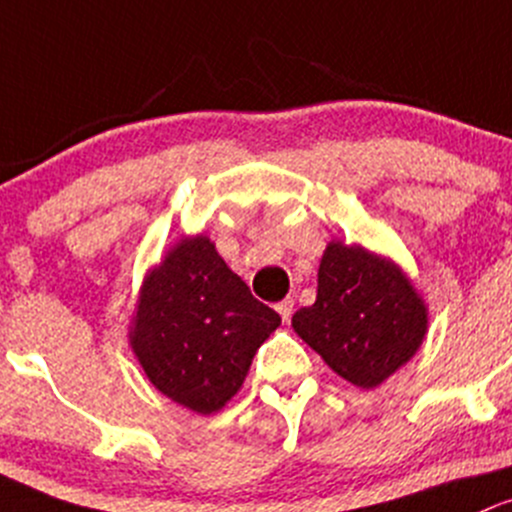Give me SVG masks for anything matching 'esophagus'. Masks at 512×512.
Here are the masks:
<instances>
[{
    "label": "esophagus",
    "mask_w": 512,
    "mask_h": 512,
    "mask_svg": "<svg viewBox=\"0 0 512 512\" xmlns=\"http://www.w3.org/2000/svg\"><path fill=\"white\" fill-rule=\"evenodd\" d=\"M293 305H295V300H293V298H283L281 303L276 305L278 315H281V318L286 320V323H288V320H291V315H293Z\"/></svg>",
    "instance_id": "34e87169"
}]
</instances>
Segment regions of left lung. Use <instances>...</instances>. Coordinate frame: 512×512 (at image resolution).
<instances>
[{
  "label": "left lung",
  "mask_w": 512,
  "mask_h": 512,
  "mask_svg": "<svg viewBox=\"0 0 512 512\" xmlns=\"http://www.w3.org/2000/svg\"><path fill=\"white\" fill-rule=\"evenodd\" d=\"M293 330L347 382L382 384L419 350L426 308L392 261L333 241L318 271V298L295 310Z\"/></svg>",
  "instance_id": "left-lung-1"
}]
</instances>
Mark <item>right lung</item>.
<instances>
[{"instance_id":"obj_1","label":"right lung","mask_w":512,"mask_h":512,"mask_svg":"<svg viewBox=\"0 0 512 512\" xmlns=\"http://www.w3.org/2000/svg\"><path fill=\"white\" fill-rule=\"evenodd\" d=\"M281 315L251 295L207 236L182 239L142 286L133 350L150 382L212 414L244 384Z\"/></svg>"}]
</instances>
